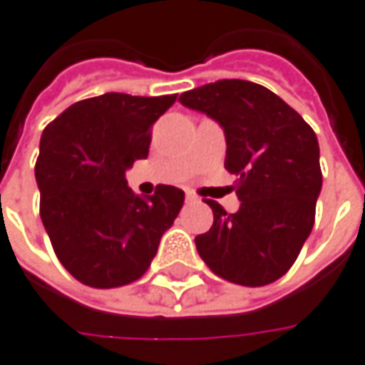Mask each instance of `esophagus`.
Returning a JSON list of instances; mask_svg holds the SVG:
<instances>
[{"label":"esophagus","instance_id":"34e87169","mask_svg":"<svg viewBox=\"0 0 365 365\" xmlns=\"http://www.w3.org/2000/svg\"><path fill=\"white\" fill-rule=\"evenodd\" d=\"M197 199H199V197H197L192 190H187V201H197Z\"/></svg>","mask_w":365,"mask_h":365}]
</instances>
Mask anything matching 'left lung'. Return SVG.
<instances>
[{
	"instance_id": "8db88e82",
	"label": "left lung",
	"mask_w": 365,
	"mask_h": 365,
	"mask_svg": "<svg viewBox=\"0 0 365 365\" xmlns=\"http://www.w3.org/2000/svg\"><path fill=\"white\" fill-rule=\"evenodd\" d=\"M180 103L221 123L242 201L237 213L207 201L213 225L195 237L197 252L223 280L270 284L290 270L315 223L323 185L315 132L276 93L240 78L182 93Z\"/></svg>"
}]
</instances>
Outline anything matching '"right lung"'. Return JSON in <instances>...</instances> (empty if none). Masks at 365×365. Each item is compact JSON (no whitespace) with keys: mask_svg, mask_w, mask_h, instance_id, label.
I'll return each mask as SVG.
<instances>
[{"mask_svg":"<svg viewBox=\"0 0 365 365\" xmlns=\"http://www.w3.org/2000/svg\"><path fill=\"white\" fill-rule=\"evenodd\" d=\"M175 101L106 93L73 103L44 128L34 168L40 217L78 282L118 288L142 278L175 223L182 190L158 185L140 197L125 180V170L148 156L154 121Z\"/></svg>","mask_w":365,"mask_h":365,"instance_id":"obj_1","label":"right lung"}]
</instances>
